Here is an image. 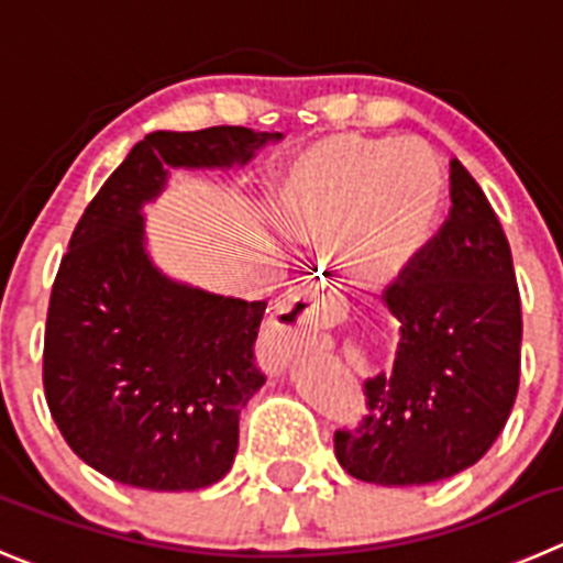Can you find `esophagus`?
Wrapping results in <instances>:
<instances>
[{
    "instance_id": "obj_1",
    "label": "esophagus",
    "mask_w": 563,
    "mask_h": 563,
    "mask_svg": "<svg viewBox=\"0 0 563 563\" xmlns=\"http://www.w3.org/2000/svg\"><path fill=\"white\" fill-rule=\"evenodd\" d=\"M339 308V291L324 286V283H311V286H302L299 291L288 294L286 302L277 308V317L264 341L266 369L280 372L291 355H297L302 346L317 339L322 319L328 313H335Z\"/></svg>"
}]
</instances>
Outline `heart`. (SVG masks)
<instances>
[{
    "label": "heart",
    "mask_w": 563,
    "mask_h": 563,
    "mask_svg": "<svg viewBox=\"0 0 563 563\" xmlns=\"http://www.w3.org/2000/svg\"><path fill=\"white\" fill-rule=\"evenodd\" d=\"M439 197V161L419 141L335 135L294 163L275 191V219L306 244L344 235L350 272L377 283L422 250Z\"/></svg>",
    "instance_id": "heart-1"
}]
</instances>
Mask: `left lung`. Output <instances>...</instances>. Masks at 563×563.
<instances>
[{
	"mask_svg": "<svg viewBox=\"0 0 563 563\" xmlns=\"http://www.w3.org/2000/svg\"><path fill=\"white\" fill-rule=\"evenodd\" d=\"M450 217L386 283L400 322L391 372L364 380L366 413L333 435L358 481L424 486L477 464L511 417L522 302L511 246L475 177L450 161Z\"/></svg>",
	"mask_w": 563,
	"mask_h": 563,
	"instance_id": "1",
	"label": "left lung"
}]
</instances>
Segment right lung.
I'll return each mask as SVG.
<instances>
[{"mask_svg": "<svg viewBox=\"0 0 563 563\" xmlns=\"http://www.w3.org/2000/svg\"><path fill=\"white\" fill-rule=\"evenodd\" d=\"M280 139L250 128L150 133L77 222L49 294L44 394L66 444L115 483L194 492L222 481L239 417L266 383L255 339L266 306L163 277L141 205L166 166H230Z\"/></svg>", "mask_w": 563, "mask_h": 563, "instance_id": "1", "label": "right lung"}]
</instances>
